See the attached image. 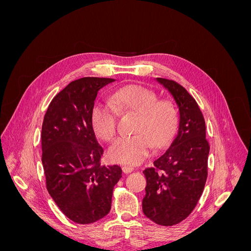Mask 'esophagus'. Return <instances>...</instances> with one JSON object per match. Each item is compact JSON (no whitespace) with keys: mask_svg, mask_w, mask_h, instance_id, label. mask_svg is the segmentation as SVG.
I'll return each mask as SVG.
<instances>
[{"mask_svg":"<svg viewBox=\"0 0 251 251\" xmlns=\"http://www.w3.org/2000/svg\"><path fill=\"white\" fill-rule=\"evenodd\" d=\"M121 170H123V172L125 174H130V173H132L134 171V169L132 168V166H127V165L123 166V168H121Z\"/></svg>","mask_w":251,"mask_h":251,"instance_id":"34e87169","label":"esophagus"}]
</instances>
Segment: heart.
<instances>
[{
	"label": "heart",
	"instance_id": "b5f03b06",
	"mask_svg": "<svg viewBox=\"0 0 251 251\" xmlns=\"http://www.w3.org/2000/svg\"><path fill=\"white\" fill-rule=\"evenodd\" d=\"M110 103L96 102L90 114L92 128L105 141L113 139L117 130V111L137 113L133 132L120 136L108 151L112 161L124 164H138L146 159L151 149L168 143L176 131L178 114L173 102L158 100L148 88L132 85L114 92Z\"/></svg>",
	"mask_w": 251,
	"mask_h": 251
}]
</instances>
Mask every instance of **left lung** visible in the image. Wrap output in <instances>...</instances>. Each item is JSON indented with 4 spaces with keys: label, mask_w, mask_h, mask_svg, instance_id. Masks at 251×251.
Listing matches in <instances>:
<instances>
[{
    "label": "left lung",
    "mask_w": 251,
    "mask_h": 251,
    "mask_svg": "<svg viewBox=\"0 0 251 251\" xmlns=\"http://www.w3.org/2000/svg\"><path fill=\"white\" fill-rule=\"evenodd\" d=\"M156 80L176 101L179 125L168 150L143 171L147 186L142 210L156 224L172 226L183 221L200 199L207 178L209 144L204 117L194 97L176 81Z\"/></svg>",
    "instance_id": "obj_1"
}]
</instances>
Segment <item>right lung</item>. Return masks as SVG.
<instances>
[{
	"label": "right lung",
	"instance_id": "1",
	"mask_svg": "<svg viewBox=\"0 0 251 251\" xmlns=\"http://www.w3.org/2000/svg\"><path fill=\"white\" fill-rule=\"evenodd\" d=\"M113 78L82 77L53 98L42 126V163L51 198L63 214L90 224L109 214L120 166L101 165L90 114L98 91Z\"/></svg>",
	"mask_w": 251,
	"mask_h": 251
}]
</instances>
